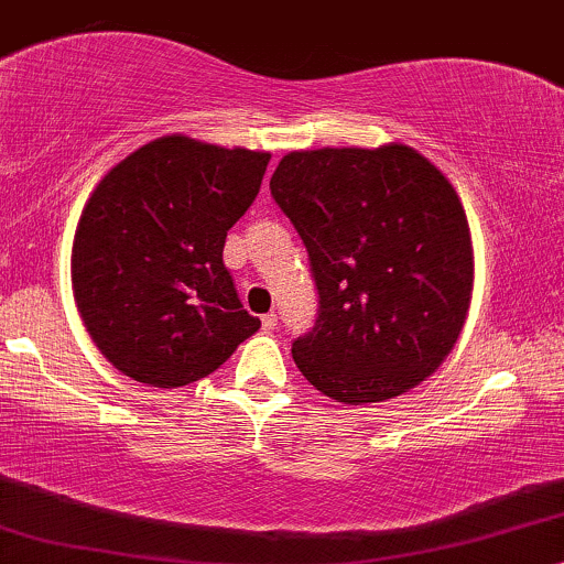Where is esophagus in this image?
Instances as JSON below:
<instances>
[{"mask_svg": "<svg viewBox=\"0 0 564 564\" xmlns=\"http://www.w3.org/2000/svg\"><path fill=\"white\" fill-rule=\"evenodd\" d=\"M261 326H263V332H274L276 329V314H274V311L261 318Z\"/></svg>", "mask_w": 564, "mask_h": 564, "instance_id": "esophagus-1", "label": "esophagus"}]
</instances>
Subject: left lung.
<instances>
[{
	"label": "left lung",
	"mask_w": 564,
	"mask_h": 564,
	"mask_svg": "<svg viewBox=\"0 0 564 564\" xmlns=\"http://www.w3.org/2000/svg\"><path fill=\"white\" fill-rule=\"evenodd\" d=\"M271 198L308 250L318 311L293 339L303 377L360 405L408 392L455 347L474 248L449 180L410 145L293 151Z\"/></svg>",
	"instance_id": "left-lung-1"
}]
</instances>
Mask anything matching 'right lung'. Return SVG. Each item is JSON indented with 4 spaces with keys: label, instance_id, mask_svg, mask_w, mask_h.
<instances>
[{
    "label": "right lung",
    "instance_id": "1",
    "mask_svg": "<svg viewBox=\"0 0 564 564\" xmlns=\"http://www.w3.org/2000/svg\"><path fill=\"white\" fill-rule=\"evenodd\" d=\"M269 159L166 135L90 193L75 229L73 293L90 339L124 377L193 384L259 332L221 250Z\"/></svg>",
    "mask_w": 564,
    "mask_h": 564
}]
</instances>
